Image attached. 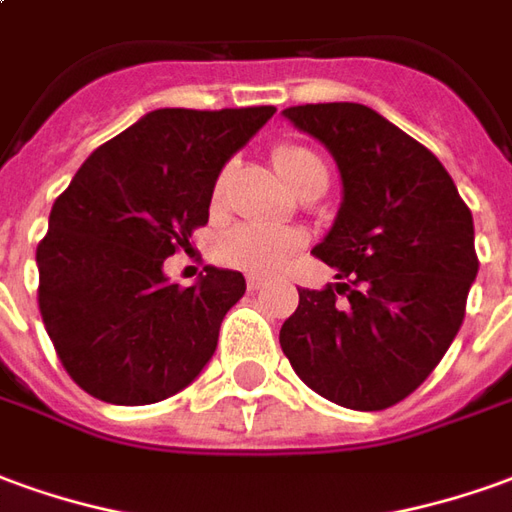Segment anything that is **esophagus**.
Wrapping results in <instances>:
<instances>
[{
	"label": "esophagus",
	"instance_id": "1",
	"mask_svg": "<svg viewBox=\"0 0 512 512\" xmlns=\"http://www.w3.org/2000/svg\"><path fill=\"white\" fill-rule=\"evenodd\" d=\"M266 277H260V274H249V277H246V288H249V291H260V288H266Z\"/></svg>",
	"mask_w": 512,
	"mask_h": 512
}]
</instances>
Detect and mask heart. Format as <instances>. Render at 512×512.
Instances as JSON below:
<instances>
[{
	"mask_svg": "<svg viewBox=\"0 0 512 512\" xmlns=\"http://www.w3.org/2000/svg\"><path fill=\"white\" fill-rule=\"evenodd\" d=\"M274 163L291 185L307 166H318V160L305 146H280L274 152ZM324 166V163H321ZM224 177L219 182V191ZM305 246V235L293 227L263 224V221H241L221 232L216 241V257L224 266L241 268L249 274H277L291 263V257Z\"/></svg>",
	"mask_w": 512,
	"mask_h": 512,
	"instance_id": "heart-1",
	"label": "heart"
}]
</instances>
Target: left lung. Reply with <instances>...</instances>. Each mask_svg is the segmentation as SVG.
<instances>
[{"label":"left lung","instance_id":"left-lung-1","mask_svg":"<svg viewBox=\"0 0 512 512\" xmlns=\"http://www.w3.org/2000/svg\"><path fill=\"white\" fill-rule=\"evenodd\" d=\"M282 116L324 144L341 174L335 221L313 246L341 282L299 291L282 352L318 396L385 410L430 377L463 324L480 268L471 210L441 160L371 107L327 102Z\"/></svg>","mask_w":512,"mask_h":512}]
</instances>
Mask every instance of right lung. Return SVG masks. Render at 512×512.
Returning <instances> with one entry per match:
<instances>
[{"label": "right lung", "instance_id": "add662e5", "mask_svg": "<svg viewBox=\"0 0 512 512\" xmlns=\"http://www.w3.org/2000/svg\"><path fill=\"white\" fill-rule=\"evenodd\" d=\"M277 107H160L88 157L38 244V305L57 357L110 405H155L202 374L241 271L207 266L182 288L163 260L207 224L221 169Z\"/></svg>", "mask_w": 512, "mask_h": 512}]
</instances>
